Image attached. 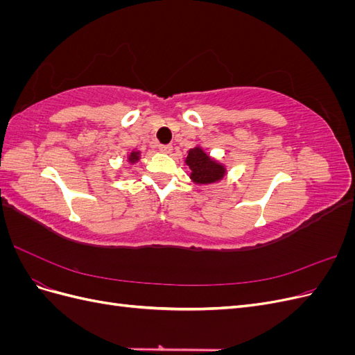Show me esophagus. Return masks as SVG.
<instances>
[{
    "instance_id": "34e87169",
    "label": "esophagus",
    "mask_w": 355,
    "mask_h": 355,
    "mask_svg": "<svg viewBox=\"0 0 355 355\" xmlns=\"http://www.w3.org/2000/svg\"><path fill=\"white\" fill-rule=\"evenodd\" d=\"M159 151L163 154H171V153H173V146H171V145H159Z\"/></svg>"
}]
</instances>
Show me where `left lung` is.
Instances as JSON below:
<instances>
[{
    "label": "left lung",
    "mask_w": 355,
    "mask_h": 355,
    "mask_svg": "<svg viewBox=\"0 0 355 355\" xmlns=\"http://www.w3.org/2000/svg\"><path fill=\"white\" fill-rule=\"evenodd\" d=\"M185 164L189 168V179L197 185L219 184L228 173V167L213 158L200 144L189 149Z\"/></svg>",
    "instance_id": "left-lung-1"
}]
</instances>
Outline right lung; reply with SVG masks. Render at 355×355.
Wrapping results in <instances>:
<instances>
[{"instance_id": "add662e5", "label": "right lung", "mask_w": 355, "mask_h": 355, "mask_svg": "<svg viewBox=\"0 0 355 355\" xmlns=\"http://www.w3.org/2000/svg\"><path fill=\"white\" fill-rule=\"evenodd\" d=\"M141 158H142V153L139 151V149H132V151L127 154V166L132 167L133 164L139 163V161H141Z\"/></svg>"}]
</instances>
